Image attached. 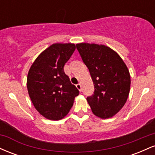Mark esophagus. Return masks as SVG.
Wrapping results in <instances>:
<instances>
[{
    "mask_svg": "<svg viewBox=\"0 0 155 155\" xmlns=\"http://www.w3.org/2000/svg\"><path fill=\"white\" fill-rule=\"evenodd\" d=\"M76 88H77L80 92H81V84H76Z\"/></svg>",
    "mask_w": 155,
    "mask_h": 155,
    "instance_id": "esophagus-1",
    "label": "esophagus"
}]
</instances>
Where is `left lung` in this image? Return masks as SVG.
I'll return each mask as SVG.
<instances>
[{
	"label": "left lung",
	"mask_w": 155,
	"mask_h": 155,
	"mask_svg": "<svg viewBox=\"0 0 155 155\" xmlns=\"http://www.w3.org/2000/svg\"><path fill=\"white\" fill-rule=\"evenodd\" d=\"M90 71L95 92L87 97L92 113L101 119L114 117L128 97L130 75L127 65L114 50L103 44H76Z\"/></svg>",
	"instance_id": "left-lung-1"
}]
</instances>
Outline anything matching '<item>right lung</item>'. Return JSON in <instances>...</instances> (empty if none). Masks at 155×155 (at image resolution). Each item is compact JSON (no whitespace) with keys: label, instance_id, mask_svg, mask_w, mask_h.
<instances>
[{"label":"right lung","instance_id":"1","mask_svg":"<svg viewBox=\"0 0 155 155\" xmlns=\"http://www.w3.org/2000/svg\"><path fill=\"white\" fill-rule=\"evenodd\" d=\"M74 44H53L37 57L27 77V88L35 109L46 119L59 120L68 114L79 94L64 72Z\"/></svg>","mask_w":155,"mask_h":155}]
</instances>
